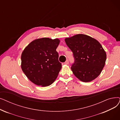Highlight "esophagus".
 Here are the masks:
<instances>
[{
	"mask_svg": "<svg viewBox=\"0 0 120 120\" xmlns=\"http://www.w3.org/2000/svg\"><path fill=\"white\" fill-rule=\"evenodd\" d=\"M64 63H65V64H66V65H68L69 63V60H67Z\"/></svg>",
	"mask_w": 120,
	"mask_h": 120,
	"instance_id": "obj_1",
	"label": "esophagus"
}]
</instances>
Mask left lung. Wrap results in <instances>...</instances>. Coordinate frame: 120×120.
Masks as SVG:
<instances>
[{
	"instance_id": "left-lung-1",
	"label": "left lung",
	"mask_w": 120,
	"mask_h": 120,
	"mask_svg": "<svg viewBox=\"0 0 120 120\" xmlns=\"http://www.w3.org/2000/svg\"><path fill=\"white\" fill-rule=\"evenodd\" d=\"M72 51L75 63L71 67L73 74L82 82L92 81L100 75L105 67L106 54L95 39L84 34H77L65 39Z\"/></svg>"
}]
</instances>
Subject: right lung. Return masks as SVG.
Instances as JSON below:
<instances>
[{"mask_svg": "<svg viewBox=\"0 0 120 120\" xmlns=\"http://www.w3.org/2000/svg\"><path fill=\"white\" fill-rule=\"evenodd\" d=\"M58 39L42 38L33 41L22 51L21 68L28 79L41 87L51 85L62 68L56 49Z\"/></svg>", "mask_w": 120, "mask_h": 120, "instance_id": "add662e5", "label": "right lung"}]
</instances>
